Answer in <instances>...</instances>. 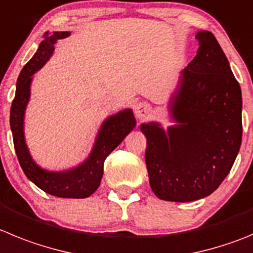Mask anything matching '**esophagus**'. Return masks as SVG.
<instances>
[{"mask_svg": "<svg viewBox=\"0 0 253 253\" xmlns=\"http://www.w3.org/2000/svg\"><path fill=\"white\" fill-rule=\"evenodd\" d=\"M152 113V108L148 103H138L135 106H134V114L138 118L139 120H144L147 119L148 117Z\"/></svg>", "mask_w": 253, "mask_h": 253, "instance_id": "34e87169", "label": "esophagus"}]
</instances>
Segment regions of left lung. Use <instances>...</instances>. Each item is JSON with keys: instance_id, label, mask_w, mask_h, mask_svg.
<instances>
[{"instance_id": "1", "label": "left lung", "mask_w": 253, "mask_h": 253, "mask_svg": "<svg viewBox=\"0 0 253 253\" xmlns=\"http://www.w3.org/2000/svg\"><path fill=\"white\" fill-rule=\"evenodd\" d=\"M180 73L169 101L174 125L140 124L147 136L150 188L159 199L192 202L216 191L232 168L242 140V94L223 50L210 31Z\"/></svg>"}]
</instances>
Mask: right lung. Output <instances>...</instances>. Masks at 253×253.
<instances>
[{
	"label": "right lung",
	"instance_id": "add662e5",
	"mask_svg": "<svg viewBox=\"0 0 253 253\" xmlns=\"http://www.w3.org/2000/svg\"><path fill=\"white\" fill-rule=\"evenodd\" d=\"M70 36L69 31L45 32V40L40 43L36 54L25 65L16 84L15 99L11 105L10 125L16 154L26 177L51 196L60 198H86L100 185L104 173V162L124 138L135 126L136 122L131 109H124L106 118L101 124L89 157L78 167L52 172L37 166L32 159L25 139V111L31 95V83L37 73L54 54L57 40Z\"/></svg>",
	"mask_w": 253,
	"mask_h": 253
}]
</instances>
